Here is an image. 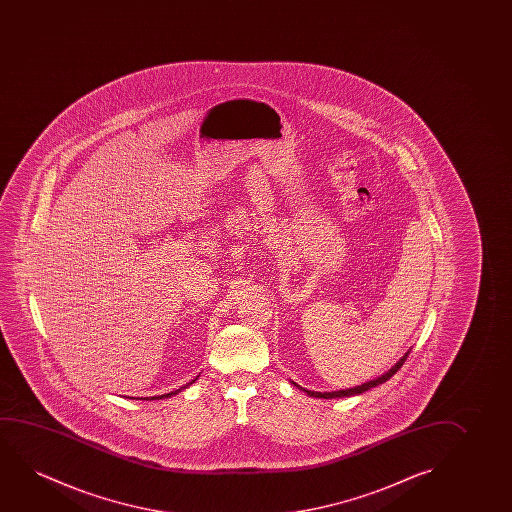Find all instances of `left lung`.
<instances>
[{
  "instance_id": "8db88e82",
  "label": "left lung",
  "mask_w": 512,
  "mask_h": 512,
  "mask_svg": "<svg viewBox=\"0 0 512 512\" xmlns=\"http://www.w3.org/2000/svg\"><path fill=\"white\" fill-rule=\"evenodd\" d=\"M409 357V351H407L404 357L400 358L397 364L393 365L390 371L385 372V374H381L379 378L372 379V381H367L364 385L353 386V388H346V390H339V392H311V390H304L301 386L294 383L297 388H301L302 392L308 393L309 397H318V399H339V397H351V395H360V393L367 392V390H371L374 386L381 385V383H385L388 379L392 378L395 372L399 371L400 367L404 365L406 362V358Z\"/></svg>"
}]
</instances>
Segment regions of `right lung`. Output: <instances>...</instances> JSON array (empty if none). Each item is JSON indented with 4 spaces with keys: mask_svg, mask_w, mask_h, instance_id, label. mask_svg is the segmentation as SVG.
<instances>
[{
    "mask_svg": "<svg viewBox=\"0 0 512 512\" xmlns=\"http://www.w3.org/2000/svg\"><path fill=\"white\" fill-rule=\"evenodd\" d=\"M196 379H192V381H190V383H187V385L182 386V388H178V390H175V392L164 393V395H157V397H145V399H143V400H147V399H152V400L168 399V397H171V395H176V393H180V392H182V390H185V388H187V386L192 385V383H194V381H196Z\"/></svg>",
    "mask_w": 512,
    "mask_h": 512,
    "instance_id": "1",
    "label": "right lung"
}]
</instances>
